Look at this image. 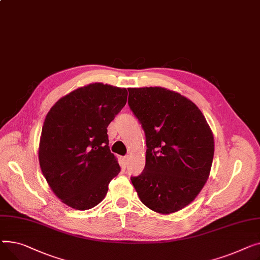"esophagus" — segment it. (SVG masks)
<instances>
[{
  "label": "esophagus",
  "mask_w": 260,
  "mask_h": 260,
  "mask_svg": "<svg viewBox=\"0 0 260 260\" xmlns=\"http://www.w3.org/2000/svg\"><path fill=\"white\" fill-rule=\"evenodd\" d=\"M128 158H129V156H128V155L121 157V161H123V165H124V166H126V165H127V162H128Z\"/></svg>",
  "instance_id": "obj_1"
}]
</instances>
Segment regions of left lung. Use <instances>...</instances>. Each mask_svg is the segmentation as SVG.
Wrapping results in <instances>:
<instances>
[{"instance_id": "8db88e82", "label": "left lung", "mask_w": 260, "mask_h": 260, "mask_svg": "<svg viewBox=\"0 0 260 260\" xmlns=\"http://www.w3.org/2000/svg\"><path fill=\"white\" fill-rule=\"evenodd\" d=\"M128 104L146 134V166L131 177L141 202L159 214L190 205L209 178L214 137L200 108L162 87L129 88Z\"/></svg>"}]
</instances>
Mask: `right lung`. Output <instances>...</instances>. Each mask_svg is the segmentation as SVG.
Segmentation results:
<instances>
[{"mask_svg": "<svg viewBox=\"0 0 260 260\" xmlns=\"http://www.w3.org/2000/svg\"><path fill=\"white\" fill-rule=\"evenodd\" d=\"M127 96L126 88L92 83L60 98L46 115L40 167L52 192L68 207L80 211L95 207L119 173L107 127Z\"/></svg>", "mask_w": 260, "mask_h": 260, "instance_id": "1", "label": "right lung"}]
</instances>
